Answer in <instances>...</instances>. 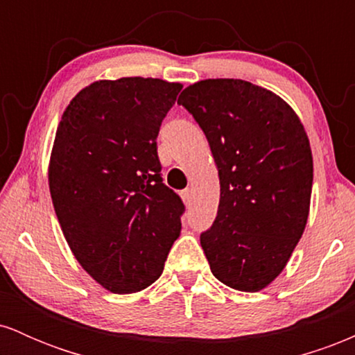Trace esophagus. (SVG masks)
Returning <instances> with one entry per match:
<instances>
[{"label": "esophagus", "mask_w": 355, "mask_h": 355, "mask_svg": "<svg viewBox=\"0 0 355 355\" xmlns=\"http://www.w3.org/2000/svg\"><path fill=\"white\" fill-rule=\"evenodd\" d=\"M182 198H183V202L187 203V205H190L191 200H193V190H191V189L183 190L182 191Z\"/></svg>", "instance_id": "34e87169"}]
</instances>
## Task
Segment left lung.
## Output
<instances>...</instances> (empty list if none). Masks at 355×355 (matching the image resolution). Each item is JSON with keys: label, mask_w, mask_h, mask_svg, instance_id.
I'll list each match as a JSON object with an SVG mask.
<instances>
[{"label": "left lung", "mask_w": 355, "mask_h": 355, "mask_svg": "<svg viewBox=\"0 0 355 355\" xmlns=\"http://www.w3.org/2000/svg\"><path fill=\"white\" fill-rule=\"evenodd\" d=\"M178 103L209 140L220 202L200 243L210 270L235 291L259 292L287 266L307 225L313 162L287 101L245 80H202Z\"/></svg>", "instance_id": "left-lung-1"}]
</instances>
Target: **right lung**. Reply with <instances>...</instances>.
I'll list each match as a JSON object with an SVG mask.
<instances>
[{
	"label": "right lung",
	"instance_id": "right-lung-1",
	"mask_svg": "<svg viewBox=\"0 0 355 355\" xmlns=\"http://www.w3.org/2000/svg\"><path fill=\"white\" fill-rule=\"evenodd\" d=\"M182 83L128 76L85 87L61 115L48 166L53 207L73 255L113 294L164 272L185 210L162 182L157 137Z\"/></svg>",
	"mask_w": 355,
	"mask_h": 355
}]
</instances>
